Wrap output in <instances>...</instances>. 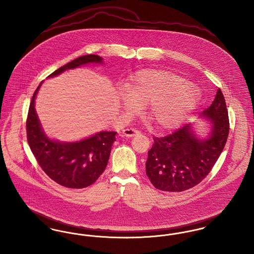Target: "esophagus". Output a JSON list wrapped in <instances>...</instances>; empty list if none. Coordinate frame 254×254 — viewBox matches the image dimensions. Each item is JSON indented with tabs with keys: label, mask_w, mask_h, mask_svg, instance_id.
Listing matches in <instances>:
<instances>
[{
	"label": "esophagus",
	"mask_w": 254,
	"mask_h": 254,
	"mask_svg": "<svg viewBox=\"0 0 254 254\" xmlns=\"http://www.w3.org/2000/svg\"><path fill=\"white\" fill-rule=\"evenodd\" d=\"M140 133L141 132H140L139 130H137L136 128H132V127H130V128H126V129L123 130V134H124L125 136H127V137H133V136L139 135Z\"/></svg>",
	"instance_id": "obj_1"
}]
</instances>
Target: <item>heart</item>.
I'll use <instances>...</instances> for the list:
<instances>
[{
    "instance_id": "b5f03b06",
    "label": "heart",
    "mask_w": 254,
    "mask_h": 254,
    "mask_svg": "<svg viewBox=\"0 0 254 254\" xmlns=\"http://www.w3.org/2000/svg\"><path fill=\"white\" fill-rule=\"evenodd\" d=\"M199 92L187 79L162 69L136 73L122 92V105L128 113L145 106V113L158 129L169 130L178 127L193 110Z\"/></svg>"
}]
</instances>
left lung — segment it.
Returning <instances> with one entry per match:
<instances>
[{"mask_svg": "<svg viewBox=\"0 0 254 254\" xmlns=\"http://www.w3.org/2000/svg\"><path fill=\"white\" fill-rule=\"evenodd\" d=\"M202 115L211 119L212 130L205 140L186 125L164 137H153L145 172L151 184L163 191H184L203 181L215 165L230 131L226 100L219 88L211 106Z\"/></svg>", "mask_w": 254, "mask_h": 254, "instance_id": "obj_1", "label": "left lung"}]
</instances>
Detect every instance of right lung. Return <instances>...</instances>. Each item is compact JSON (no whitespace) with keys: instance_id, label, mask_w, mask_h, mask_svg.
Wrapping results in <instances>:
<instances>
[{"instance_id":"obj_1","label":"right lung","mask_w":254,"mask_h":254,"mask_svg":"<svg viewBox=\"0 0 254 254\" xmlns=\"http://www.w3.org/2000/svg\"><path fill=\"white\" fill-rule=\"evenodd\" d=\"M102 60L93 54L82 56L61 66L49 77L88 63H102ZM40 85L31 99L26 118V135L30 149L39 166L51 180L69 189L86 188L96 182L106 169L116 132L102 131L76 143L49 140L42 130L34 108Z\"/></svg>"}]
</instances>
